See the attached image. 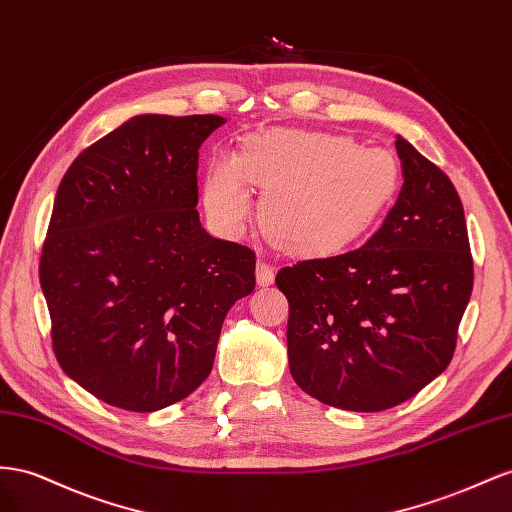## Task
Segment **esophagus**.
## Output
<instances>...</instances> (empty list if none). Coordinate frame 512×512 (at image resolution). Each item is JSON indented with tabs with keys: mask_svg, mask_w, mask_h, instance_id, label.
<instances>
[{
	"mask_svg": "<svg viewBox=\"0 0 512 512\" xmlns=\"http://www.w3.org/2000/svg\"><path fill=\"white\" fill-rule=\"evenodd\" d=\"M272 281H274V268L268 264L266 259H257V283L261 285V287H266V285H272Z\"/></svg>",
	"mask_w": 512,
	"mask_h": 512,
	"instance_id": "obj_1",
	"label": "esophagus"
}]
</instances>
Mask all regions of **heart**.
<instances>
[{
  "label": "heart",
  "mask_w": 512,
  "mask_h": 512,
  "mask_svg": "<svg viewBox=\"0 0 512 512\" xmlns=\"http://www.w3.org/2000/svg\"><path fill=\"white\" fill-rule=\"evenodd\" d=\"M248 182L268 188L259 221L268 236L296 253H332L371 225L399 182L394 158L347 137L289 130L253 137L238 156H216L203 201L225 229L253 208Z\"/></svg>",
  "instance_id": "obj_1"
}]
</instances>
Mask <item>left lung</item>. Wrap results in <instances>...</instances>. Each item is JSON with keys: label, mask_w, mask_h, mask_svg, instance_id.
Segmentation results:
<instances>
[{"label": "left lung", "mask_w": 512, "mask_h": 512, "mask_svg": "<svg viewBox=\"0 0 512 512\" xmlns=\"http://www.w3.org/2000/svg\"><path fill=\"white\" fill-rule=\"evenodd\" d=\"M403 186L362 246L276 274L289 302L294 382L349 412H382L444 373L472 296L461 199L444 171L397 135Z\"/></svg>", "instance_id": "8db88e82"}]
</instances>
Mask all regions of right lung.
Returning <instances> with one entry per match:
<instances>
[{
  "label": "right lung",
  "instance_id": "add662e5",
  "mask_svg": "<svg viewBox=\"0 0 512 512\" xmlns=\"http://www.w3.org/2000/svg\"><path fill=\"white\" fill-rule=\"evenodd\" d=\"M221 115H135L77 156L40 257L53 349L96 399L156 412L212 371L255 253L212 238L197 208L199 148Z\"/></svg>",
  "mask_w": 512,
  "mask_h": 512
}]
</instances>
